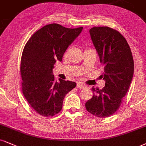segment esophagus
<instances>
[{"mask_svg":"<svg viewBox=\"0 0 146 146\" xmlns=\"http://www.w3.org/2000/svg\"><path fill=\"white\" fill-rule=\"evenodd\" d=\"M86 87V86H85L84 84L81 82H78L77 84V88H79V89H83V88H85Z\"/></svg>","mask_w":146,"mask_h":146,"instance_id":"esophagus-1","label":"esophagus"}]
</instances>
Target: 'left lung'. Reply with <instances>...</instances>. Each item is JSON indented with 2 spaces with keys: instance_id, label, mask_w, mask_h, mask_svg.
I'll return each mask as SVG.
<instances>
[{
  "instance_id": "8db88e82",
  "label": "left lung",
  "mask_w": 146,
  "mask_h": 146,
  "mask_svg": "<svg viewBox=\"0 0 146 146\" xmlns=\"http://www.w3.org/2000/svg\"><path fill=\"white\" fill-rule=\"evenodd\" d=\"M94 45L104 67L105 86L92 88L93 96L86 103L90 113L99 118L110 117L119 110L131 83L134 62L127 40L119 32L109 27L90 29Z\"/></svg>"
}]
</instances>
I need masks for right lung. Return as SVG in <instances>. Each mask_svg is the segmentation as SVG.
Returning <instances> with one entry per match:
<instances>
[{
	"label": "right lung",
	"mask_w": 146,
	"mask_h": 146,
	"mask_svg": "<svg viewBox=\"0 0 146 146\" xmlns=\"http://www.w3.org/2000/svg\"><path fill=\"white\" fill-rule=\"evenodd\" d=\"M82 29L48 24L35 32L24 47L20 65L22 92L40 115L52 117L58 113L64 96L76 86L71 81L56 82L52 73L56 60L61 61L68 46Z\"/></svg>",
	"instance_id": "add662e5"
}]
</instances>
